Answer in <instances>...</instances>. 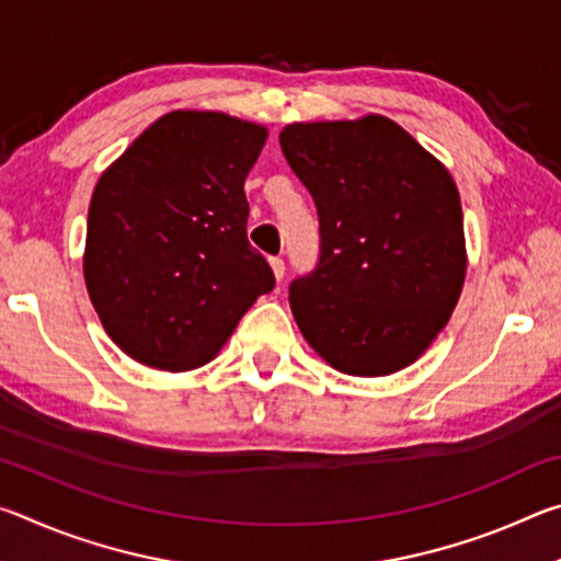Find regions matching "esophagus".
<instances>
[{
	"label": "esophagus",
	"instance_id": "34e87169",
	"mask_svg": "<svg viewBox=\"0 0 561 561\" xmlns=\"http://www.w3.org/2000/svg\"><path fill=\"white\" fill-rule=\"evenodd\" d=\"M270 264H272L274 277H277V279L282 282V277H284V260H282V257H270Z\"/></svg>",
	"mask_w": 561,
	"mask_h": 561
}]
</instances>
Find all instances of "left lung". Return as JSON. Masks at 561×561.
Instances as JSON below:
<instances>
[{
    "mask_svg": "<svg viewBox=\"0 0 561 561\" xmlns=\"http://www.w3.org/2000/svg\"><path fill=\"white\" fill-rule=\"evenodd\" d=\"M279 146L319 213L317 270L289 287L304 339L348 376L411 366L448 324L468 270L448 168L378 113L289 123Z\"/></svg>",
    "mask_w": 561,
    "mask_h": 561,
    "instance_id": "obj_1",
    "label": "left lung"
}]
</instances>
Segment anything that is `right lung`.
<instances>
[{"mask_svg":"<svg viewBox=\"0 0 561 561\" xmlns=\"http://www.w3.org/2000/svg\"><path fill=\"white\" fill-rule=\"evenodd\" d=\"M267 128L220 111H170L103 170L83 279L116 346L160 371L207 364L272 291L247 242L244 180Z\"/></svg>","mask_w":561,"mask_h":561,"instance_id":"add662e5","label":"right lung"}]
</instances>
